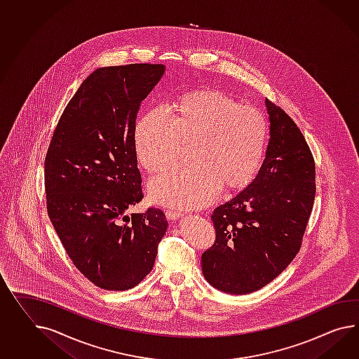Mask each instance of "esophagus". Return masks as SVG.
Masks as SVG:
<instances>
[{
	"mask_svg": "<svg viewBox=\"0 0 359 359\" xmlns=\"http://www.w3.org/2000/svg\"><path fill=\"white\" fill-rule=\"evenodd\" d=\"M165 216L166 219H169V220H175V219L181 217L182 213L180 211H177V210H166Z\"/></svg>",
	"mask_w": 359,
	"mask_h": 359,
	"instance_id": "esophagus-1",
	"label": "esophagus"
}]
</instances>
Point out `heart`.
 <instances>
[{"mask_svg": "<svg viewBox=\"0 0 359 359\" xmlns=\"http://www.w3.org/2000/svg\"><path fill=\"white\" fill-rule=\"evenodd\" d=\"M266 142L260 111L211 90L180 96L172 107V120L161 111H149L134 134L139 163L152 175L175 168L182 146L193 147V168L175 170L149 184L155 202L181 208L207 205L221 187L246 186L262 165Z\"/></svg>", "mask_w": 359, "mask_h": 359, "instance_id": "1", "label": "heart"}]
</instances>
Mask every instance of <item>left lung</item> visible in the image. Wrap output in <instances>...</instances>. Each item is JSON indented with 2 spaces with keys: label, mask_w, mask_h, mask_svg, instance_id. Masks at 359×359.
<instances>
[{
  "label": "left lung",
  "mask_w": 359,
  "mask_h": 359,
  "mask_svg": "<svg viewBox=\"0 0 359 359\" xmlns=\"http://www.w3.org/2000/svg\"><path fill=\"white\" fill-rule=\"evenodd\" d=\"M269 143L255 180L213 210L216 238L203 275L221 292L248 294L275 280L302 246L315 201V161L302 131L266 99Z\"/></svg>",
  "instance_id": "1"
}]
</instances>
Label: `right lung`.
<instances>
[{
  "instance_id": "right-lung-1",
  "label": "right lung",
  "mask_w": 359,
  "mask_h": 359,
  "mask_svg": "<svg viewBox=\"0 0 359 359\" xmlns=\"http://www.w3.org/2000/svg\"><path fill=\"white\" fill-rule=\"evenodd\" d=\"M164 65L95 70L66 105L46 156V211L69 257L105 290H128L154 268L165 213L143 199L134 143L140 102Z\"/></svg>"
}]
</instances>
